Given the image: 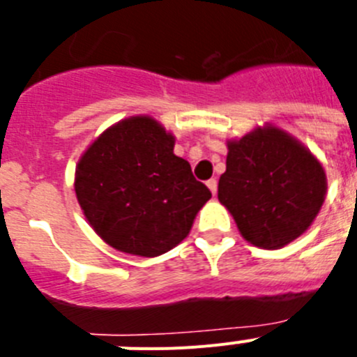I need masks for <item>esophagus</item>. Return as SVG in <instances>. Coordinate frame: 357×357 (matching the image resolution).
Wrapping results in <instances>:
<instances>
[{"label": "esophagus", "instance_id": "1", "mask_svg": "<svg viewBox=\"0 0 357 357\" xmlns=\"http://www.w3.org/2000/svg\"><path fill=\"white\" fill-rule=\"evenodd\" d=\"M207 188L211 189V193L216 195L218 193V181H216V178H211V181H207Z\"/></svg>", "mask_w": 357, "mask_h": 357}]
</instances>
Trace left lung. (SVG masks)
Here are the masks:
<instances>
[{
    "mask_svg": "<svg viewBox=\"0 0 357 357\" xmlns=\"http://www.w3.org/2000/svg\"><path fill=\"white\" fill-rule=\"evenodd\" d=\"M218 200L255 247L280 248L304 234L326 200L321 164L305 146L275 127L229 141Z\"/></svg>",
    "mask_w": 357,
    "mask_h": 357,
    "instance_id": "obj_1",
    "label": "left lung"
}]
</instances>
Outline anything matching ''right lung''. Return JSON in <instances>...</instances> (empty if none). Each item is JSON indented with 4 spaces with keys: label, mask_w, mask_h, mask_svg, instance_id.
Listing matches in <instances>:
<instances>
[{
    "label": "right lung",
    "mask_w": 357,
    "mask_h": 357,
    "mask_svg": "<svg viewBox=\"0 0 357 357\" xmlns=\"http://www.w3.org/2000/svg\"><path fill=\"white\" fill-rule=\"evenodd\" d=\"M173 144L155 119L135 116L103 132L82 155L75 176L78 204L116 250L143 257L172 250L211 198Z\"/></svg>",
    "instance_id": "add662e5"
}]
</instances>
